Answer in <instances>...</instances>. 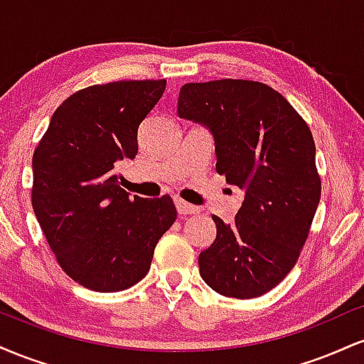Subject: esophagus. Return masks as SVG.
<instances>
[{
	"label": "esophagus",
	"mask_w": 364,
	"mask_h": 364,
	"mask_svg": "<svg viewBox=\"0 0 364 364\" xmlns=\"http://www.w3.org/2000/svg\"><path fill=\"white\" fill-rule=\"evenodd\" d=\"M174 203H176V208H178V214L179 215H190V214H196V212H198V207L191 205V203H188V202H185V200H181V198L174 200Z\"/></svg>",
	"instance_id": "1"
}]
</instances>
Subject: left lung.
<instances>
[{
	"instance_id": "left-lung-1",
	"label": "left lung",
	"mask_w": 364,
	"mask_h": 364,
	"mask_svg": "<svg viewBox=\"0 0 364 364\" xmlns=\"http://www.w3.org/2000/svg\"><path fill=\"white\" fill-rule=\"evenodd\" d=\"M178 114L210 129L217 173L246 191L235 223L212 217L217 236L200 253V275L229 298L265 294L298 262L320 202L310 128L272 87L232 78L185 83Z\"/></svg>"
}]
</instances>
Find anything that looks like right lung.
Wrapping results in <instances>:
<instances>
[{
  "mask_svg": "<svg viewBox=\"0 0 364 364\" xmlns=\"http://www.w3.org/2000/svg\"><path fill=\"white\" fill-rule=\"evenodd\" d=\"M164 90L166 80H121L75 92L34 150L36 217L61 269L87 289L140 282L176 220L169 195L129 198L114 173L116 162L136 156L140 123Z\"/></svg>",
  "mask_w": 364,
  "mask_h": 364,
  "instance_id": "obj_1",
  "label": "right lung"
}]
</instances>
